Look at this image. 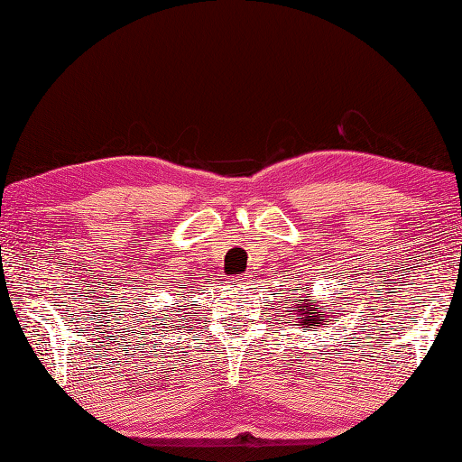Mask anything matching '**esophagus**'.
Here are the masks:
<instances>
[{"mask_svg": "<svg viewBox=\"0 0 462 462\" xmlns=\"http://www.w3.org/2000/svg\"><path fill=\"white\" fill-rule=\"evenodd\" d=\"M231 285H237V287H249V283H251V275H235V277H231V282H229Z\"/></svg>", "mask_w": 462, "mask_h": 462, "instance_id": "obj_1", "label": "esophagus"}]
</instances>
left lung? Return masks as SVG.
Returning a JSON list of instances; mask_svg holds the SVG:
<instances>
[{
  "mask_svg": "<svg viewBox=\"0 0 462 462\" xmlns=\"http://www.w3.org/2000/svg\"><path fill=\"white\" fill-rule=\"evenodd\" d=\"M298 308H300L298 310L300 326H316V324H321V321H324V318H326V311H321V308L313 306L310 300H300Z\"/></svg>",
  "mask_w": 462,
  "mask_h": 462,
  "instance_id": "left-lung-1",
  "label": "left lung"
}]
</instances>
